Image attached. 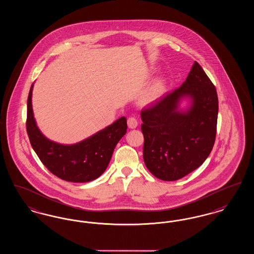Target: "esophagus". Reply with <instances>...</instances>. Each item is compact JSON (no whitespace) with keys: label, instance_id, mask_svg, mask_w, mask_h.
<instances>
[{"label":"esophagus","instance_id":"1","mask_svg":"<svg viewBox=\"0 0 254 254\" xmlns=\"http://www.w3.org/2000/svg\"><path fill=\"white\" fill-rule=\"evenodd\" d=\"M127 126L129 128H135L138 126V121L135 117H129L127 119Z\"/></svg>","mask_w":254,"mask_h":254}]
</instances>
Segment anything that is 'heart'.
Instances as JSON below:
<instances>
[{
	"label": "heart",
	"instance_id": "1",
	"mask_svg": "<svg viewBox=\"0 0 254 254\" xmlns=\"http://www.w3.org/2000/svg\"><path fill=\"white\" fill-rule=\"evenodd\" d=\"M166 91V83L162 79H157L153 81L150 85L145 89L142 94L140 103L144 106L150 105L156 102L160 97Z\"/></svg>",
	"mask_w": 254,
	"mask_h": 254
}]
</instances>
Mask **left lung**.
<instances>
[{"mask_svg": "<svg viewBox=\"0 0 254 254\" xmlns=\"http://www.w3.org/2000/svg\"><path fill=\"white\" fill-rule=\"evenodd\" d=\"M183 97L191 100L185 112L178 109ZM217 116L216 88L194 62L180 87L141 111L147 169L158 179L175 181L199 168L214 145Z\"/></svg>", "mask_w": 254, "mask_h": 254, "instance_id": "left-lung-1", "label": "left lung"}]
</instances>
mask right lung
I'll return each mask as SVG.
<instances>
[{"label":"right lung","instance_id":"obj_1","mask_svg":"<svg viewBox=\"0 0 254 254\" xmlns=\"http://www.w3.org/2000/svg\"><path fill=\"white\" fill-rule=\"evenodd\" d=\"M32 88L27 98L26 131L34 151L49 171L64 181L85 183L95 180L109 166L113 150L127 132L126 117L74 145L50 141L37 127L32 110Z\"/></svg>","mask_w":254,"mask_h":254}]
</instances>
